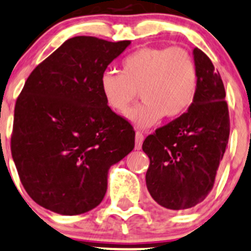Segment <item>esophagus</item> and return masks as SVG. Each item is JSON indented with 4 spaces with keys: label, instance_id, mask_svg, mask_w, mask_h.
<instances>
[{
    "label": "esophagus",
    "instance_id": "1",
    "mask_svg": "<svg viewBox=\"0 0 251 251\" xmlns=\"http://www.w3.org/2000/svg\"><path fill=\"white\" fill-rule=\"evenodd\" d=\"M144 141V134L141 131H137L136 132V149L139 150L142 148V143Z\"/></svg>",
    "mask_w": 251,
    "mask_h": 251
}]
</instances>
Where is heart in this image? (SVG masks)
<instances>
[{
    "mask_svg": "<svg viewBox=\"0 0 251 251\" xmlns=\"http://www.w3.org/2000/svg\"><path fill=\"white\" fill-rule=\"evenodd\" d=\"M105 103L124 113L141 91L143 102L131 108L126 118L137 127L155 125L163 115L178 118L189 109L197 90V70L185 49L144 47L121 62V73L105 71L100 79Z\"/></svg>",
    "mask_w": 251,
    "mask_h": 251,
    "instance_id": "1",
    "label": "heart"
}]
</instances>
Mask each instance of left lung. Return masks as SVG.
Here are the masks:
<instances>
[{
	"label": "left lung",
	"mask_w": 251,
	"mask_h": 251,
	"mask_svg": "<svg viewBox=\"0 0 251 251\" xmlns=\"http://www.w3.org/2000/svg\"><path fill=\"white\" fill-rule=\"evenodd\" d=\"M197 70V90L188 112L157 128L143 142L150 160L146 174L155 202L172 210L201 203L214 185L219 163L230 136L225 88L209 57L192 51Z\"/></svg>",
	"instance_id": "1"
}]
</instances>
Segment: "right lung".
<instances>
[{
	"mask_svg": "<svg viewBox=\"0 0 251 251\" xmlns=\"http://www.w3.org/2000/svg\"><path fill=\"white\" fill-rule=\"evenodd\" d=\"M130 44L73 37L26 80L10 149L21 184L46 209L61 215L94 209L107 191L109 168L132 151V126L100 89L102 73Z\"/></svg>",
	"mask_w": 251,
	"mask_h": 251,
	"instance_id": "obj_1",
	"label": "right lung"
}]
</instances>
